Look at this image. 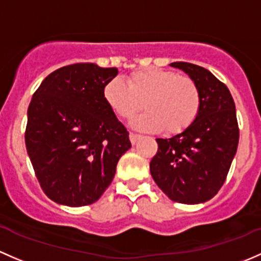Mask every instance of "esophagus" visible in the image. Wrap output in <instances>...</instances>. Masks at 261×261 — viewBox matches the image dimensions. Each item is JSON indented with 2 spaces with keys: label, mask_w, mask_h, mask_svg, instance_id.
Returning a JSON list of instances; mask_svg holds the SVG:
<instances>
[{
  "label": "esophagus",
  "mask_w": 261,
  "mask_h": 261,
  "mask_svg": "<svg viewBox=\"0 0 261 261\" xmlns=\"http://www.w3.org/2000/svg\"><path fill=\"white\" fill-rule=\"evenodd\" d=\"M128 138H130V141L131 144L135 145L136 142H138V140L141 138V135H139V134H134V133H130V135H128Z\"/></svg>",
  "instance_id": "esophagus-1"
}]
</instances>
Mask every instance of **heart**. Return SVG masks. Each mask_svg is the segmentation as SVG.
Segmentation results:
<instances>
[{"instance_id":"obj_1","label":"heart","mask_w":261,"mask_h":261,"mask_svg":"<svg viewBox=\"0 0 261 261\" xmlns=\"http://www.w3.org/2000/svg\"><path fill=\"white\" fill-rule=\"evenodd\" d=\"M103 98L123 120H131L145 106L147 112L133 125L145 131L165 128L170 135L190 127L201 108V95L193 79L158 67L130 73L127 85L120 77L111 79L103 87Z\"/></svg>"}]
</instances>
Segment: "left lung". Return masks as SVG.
Returning a JSON list of instances; mask_svg holds the SVG:
<instances>
[{
  "instance_id": "left-lung-1",
  "label": "left lung",
  "mask_w": 261,
  "mask_h": 261,
  "mask_svg": "<svg viewBox=\"0 0 261 261\" xmlns=\"http://www.w3.org/2000/svg\"><path fill=\"white\" fill-rule=\"evenodd\" d=\"M199 87L201 108L193 125L171 139H156L150 172L156 185L180 204H200L218 194L239 144L235 103L229 89L206 68L172 62Z\"/></svg>"
}]
</instances>
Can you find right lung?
<instances>
[{"mask_svg": "<svg viewBox=\"0 0 261 261\" xmlns=\"http://www.w3.org/2000/svg\"><path fill=\"white\" fill-rule=\"evenodd\" d=\"M116 75V67L67 65L51 72L32 96L26 149L41 189L55 202L97 201L131 147L128 131L103 98V87Z\"/></svg>", "mask_w": 261, "mask_h": 261, "instance_id": "obj_1", "label": "right lung"}]
</instances>
